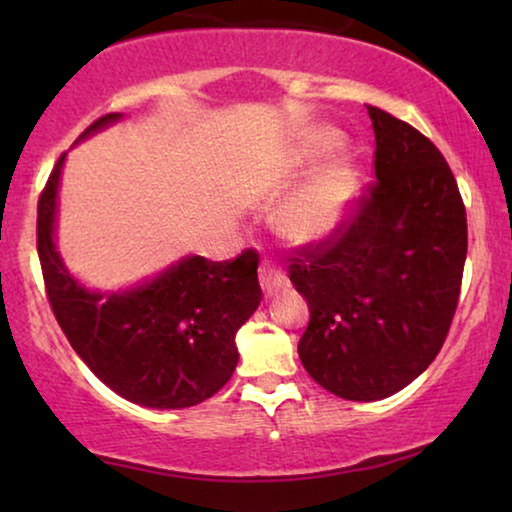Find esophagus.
Here are the masks:
<instances>
[{"label": "esophagus", "mask_w": 512, "mask_h": 512, "mask_svg": "<svg viewBox=\"0 0 512 512\" xmlns=\"http://www.w3.org/2000/svg\"><path fill=\"white\" fill-rule=\"evenodd\" d=\"M258 279H261L265 296H275L279 289H284V286L289 284V282H286L284 272L279 270L277 265H272L270 261H265L261 268H258Z\"/></svg>", "instance_id": "34e87169"}]
</instances>
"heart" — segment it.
I'll return each mask as SVG.
<instances>
[{
    "label": "heart",
    "mask_w": 512,
    "mask_h": 512,
    "mask_svg": "<svg viewBox=\"0 0 512 512\" xmlns=\"http://www.w3.org/2000/svg\"><path fill=\"white\" fill-rule=\"evenodd\" d=\"M342 144L333 128H312L298 142L293 163L307 167L326 158ZM361 193V172L352 158L342 156L328 163L298 188L277 212V230L296 244H314L338 233L352 214Z\"/></svg>",
    "instance_id": "heart-1"
}]
</instances>
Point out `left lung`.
<instances>
[{"instance_id": "8db88e82", "label": "left lung", "mask_w": 512, "mask_h": 512, "mask_svg": "<svg viewBox=\"0 0 512 512\" xmlns=\"http://www.w3.org/2000/svg\"><path fill=\"white\" fill-rule=\"evenodd\" d=\"M375 181L338 233L291 258L310 305L298 356L345 401H380L424 373L457 312L468 228L457 179L422 132L368 107Z\"/></svg>"}]
</instances>
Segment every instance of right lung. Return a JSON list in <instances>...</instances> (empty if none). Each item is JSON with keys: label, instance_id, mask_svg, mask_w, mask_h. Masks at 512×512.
I'll list each match as a JSON object with an SVG mask.
<instances>
[{"label": "right lung", "instance_id": "obj_1", "mask_svg": "<svg viewBox=\"0 0 512 512\" xmlns=\"http://www.w3.org/2000/svg\"><path fill=\"white\" fill-rule=\"evenodd\" d=\"M121 114L97 118L83 137ZM62 153L37 207V251L46 296L74 352L118 396L158 410L191 408L212 398L237 366L235 333L256 307L258 254L233 261L188 256L156 279L118 293L88 291L55 251V209Z\"/></svg>", "mask_w": 512, "mask_h": 512}]
</instances>
